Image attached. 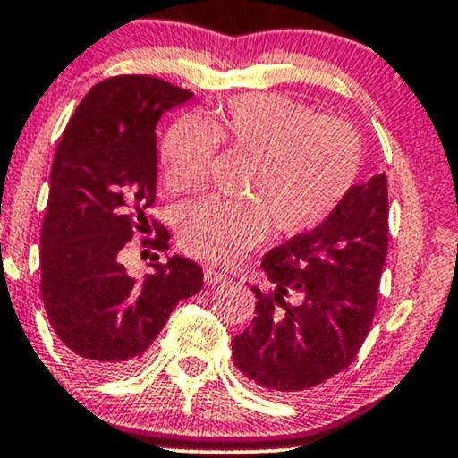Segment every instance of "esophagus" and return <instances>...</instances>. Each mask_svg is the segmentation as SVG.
<instances>
[{
  "label": "esophagus",
  "instance_id": "obj_1",
  "mask_svg": "<svg viewBox=\"0 0 458 458\" xmlns=\"http://www.w3.org/2000/svg\"><path fill=\"white\" fill-rule=\"evenodd\" d=\"M204 280L206 284H219V283H225V274H221L217 269H204Z\"/></svg>",
  "mask_w": 458,
  "mask_h": 458
}]
</instances>
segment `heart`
<instances>
[{
    "mask_svg": "<svg viewBox=\"0 0 458 458\" xmlns=\"http://www.w3.org/2000/svg\"><path fill=\"white\" fill-rule=\"evenodd\" d=\"M217 148L250 160V199L187 204L178 241L187 254L221 265L259 245L271 224L284 237L326 224L354 189L363 160L352 125L284 95H241L210 117H182L169 128L160 149L167 187H199Z\"/></svg>",
    "mask_w": 458,
    "mask_h": 458,
    "instance_id": "heart-1",
    "label": "heart"
}]
</instances>
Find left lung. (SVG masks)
<instances>
[{
  "instance_id": "obj_1",
  "label": "left lung",
  "mask_w": 458,
  "mask_h": 458,
  "mask_svg": "<svg viewBox=\"0 0 458 458\" xmlns=\"http://www.w3.org/2000/svg\"><path fill=\"white\" fill-rule=\"evenodd\" d=\"M386 234V175L378 174L319 228L265 254L271 289L252 286L256 318L233 339L237 369L263 389L293 394L350 368L374 321Z\"/></svg>"
}]
</instances>
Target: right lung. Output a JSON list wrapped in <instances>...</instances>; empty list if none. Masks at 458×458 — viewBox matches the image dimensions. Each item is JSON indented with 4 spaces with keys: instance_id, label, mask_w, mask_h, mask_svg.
<instances>
[{
    "instance_id": "add662e5",
    "label": "right lung",
    "mask_w": 458,
    "mask_h": 458,
    "mask_svg": "<svg viewBox=\"0 0 458 458\" xmlns=\"http://www.w3.org/2000/svg\"><path fill=\"white\" fill-rule=\"evenodd\" d=\"M193 93L152 75H114L84 95L60 139L41 228V295L49 324L80 365L122 371L140 363L175 304L202 289V267L182 256L132 278L122 250H167L148 219L156 199V123ZM158 259V254H156Z\"/></svg>"
}]
</instances>
